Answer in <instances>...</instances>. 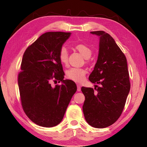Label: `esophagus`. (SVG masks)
I'll return each instance as SVG.
<instances>
[{
    "label": "esophagus",
    "mask_w": 147,
    "mask_h": 147,
    "mask_svg": "<svg viewBox=\"0 0 147 147\" xmlns=\"http://www.w3.org/2000/svg\"><path fill=\"white\" fill-rule=\"evenodd\" d=\"M77 90L78 92L81 91V86H80V85H78V84H77Z\"/></svg>",
    "instance_id": "34e87169"
}]
</instances>
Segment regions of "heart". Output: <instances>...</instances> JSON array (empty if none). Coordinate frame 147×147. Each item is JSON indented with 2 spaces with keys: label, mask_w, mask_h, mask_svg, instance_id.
<instances>
[{
  "label": "heart",
  "mask_w": 147,
  "mask_h": 147,
  "mask_svg": "<svg viewBox=\"0 0 147 147\" xmlns=\"http://www.w3.org/2000/svg\"><path fill=\"white\" fill-rule=\"evenodd\" d=\"M74 48L77 50L84 57L89 58L92 55V49L89 47L84 44L79 43L74 46ZM59 61L63 64H66L68 62V52L65 48H62L59 54ZM86 71L82 68H71L67 72V76L69 78L76 82H82L85 79V76Z\"/></svg>",
  "instance_id": "b5f03b06"
}]
</instances>
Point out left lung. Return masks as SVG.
<instances>
[{"label": "left lung", "instance_id": "obj_1", "mask_svg": "<svg viewBox=\"0 0 147 147\" xmlns=\"http://www.w3.org/2000/svg\"><path fill=\"white\" fill-rule=\"evenodd\" d=\"M90 33L100 39L98 59L89 76L96 92L82 87L83 111L90 126L104 128L114 124L123 111L131 86L129 73L126 56L114 38L104 31Z\"/></svg>", "mask_w": 147, "mask_h": 147}]
</instances>
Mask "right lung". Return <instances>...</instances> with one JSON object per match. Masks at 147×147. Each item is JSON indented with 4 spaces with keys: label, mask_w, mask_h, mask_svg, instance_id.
<instances>
[{
    "label": "right lung",
    "mask_w": 147,
    "mask_h": 147,
    "mask_svg": "<svg viewBox=\"0 0 147 147\" xmlns=\"http://www.w3.org/2000/svg\"><path fill=\"white\" fill-rule=\"evenodd\" d=\"M71 33L47 32L24 52L18 74L22 107L31 121L42 127L57 126L63 119L76 83L64 80V73L59 54ZM63 84L51 86V79Z\"/></svg>",
    "instance_id": "add662e5"
}]
</instances>
